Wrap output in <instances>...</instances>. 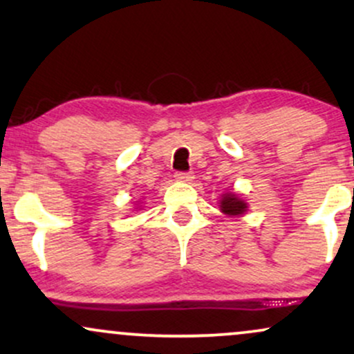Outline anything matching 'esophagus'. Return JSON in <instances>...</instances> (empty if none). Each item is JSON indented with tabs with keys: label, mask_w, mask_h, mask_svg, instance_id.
<instances>
[{
	"label": "esophagus",
	"mask_w": 354,
	"mask_h": 354,
	"mask_svg": "<svg viewBox=\"0 0 354 354\" xmlns=\"http://www.w3.org/2000/svg\"><path fill=\"white\" fill-rule=\"evenodd\" d=\"M174 178H176L178 181H191L194 178V174L191 171H176L174 173Z\"/></svg>",
	"instance_id": "esophagus-1"
}]
</instances>
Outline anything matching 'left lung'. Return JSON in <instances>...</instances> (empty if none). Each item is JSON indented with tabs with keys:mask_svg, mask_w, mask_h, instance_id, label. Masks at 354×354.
I'll return each mask as SVG.
<instances>
[{
	"mask_svg": "<svg viewBox=\"0 0 354 354\" xmlns=\"http://www.w3.org/2000/svg\"><path fill=\"white\" fill-rule=\"evenodd\" d=\"M219 206H221V211L225 214H230V216H239V214H243L246 211V203L243 200H239L236 194H225L223 196L221 203H219Z\"/></svg>",
	"mask_w": 354,
	"mask_h": 354,
	"instance_id": "1",
	"label": "left lung"
}]
</instances>
